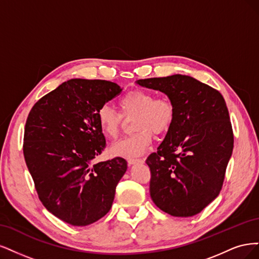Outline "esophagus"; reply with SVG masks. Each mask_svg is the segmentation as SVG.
<instances>
[{"instance_id":"esophagus-1","label":"esophagus","mask_w":259,"mask_h":259,"mask_svg":"<svg viewBox=\"0 0 259 259\" xmlns=\"http://www.w3.org/2000/svg\"><path fill=\"white\" fill-rule=\"evenodd\" d=\"M144 159H135V158H131V159H128V163L131 164H136V163H143Z\"/></svg>"}]
</instances>
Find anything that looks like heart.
<instances>
[{
	"mask_svg": "<svg viewBox=\"0 0 259 259\" xmlns=\"http://www.w3.org/2000/svg\"><path fill=\"white\" fill-rule=\"evenodd\" d=\"M120 114L108 105H102L97 112L100 130L108 139L118 137L124 118L132 119L136 130L112 146L111 152L124 158L138 157L146 152L152 144L153 133L164 135L172 127L175 118V107L166 97H155L151 91L135 89L128 91L118 100Z\"/></svg>",
	"mask_w": 259,
	"mask_h": 259,
	"instance_id": "heart-1",
	"label": "heart"
}]
</instances>
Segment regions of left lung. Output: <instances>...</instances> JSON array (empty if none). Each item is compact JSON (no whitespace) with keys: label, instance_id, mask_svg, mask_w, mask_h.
Returning a JSON list of instances; mask_svg holds the SVG:
<instances>
[{"label":"left lung","instance_id":"8db88e82","mask_svg":"<svg viewBox=\"0 0 259 259\" xmlns=\"http://www.w3.org/2000/svg\"><path fill=\"white\" fill-rule=\"evenodd\" d=\"M137 82L165 94L175 107L172 127L146 159L151 197L172 216H194L219 196L232 154L226 102L219 90L186 75Z\"/></svg>","mask_w":259,"mask_h":259}]
</instances>
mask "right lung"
<instances>
[{"label":"right lung","mask_w":259,"mask_h":259,"mask_svg":"<svg viewBox=\"0 0 259 259\" xmlns=\"http://www.w3.org/2000/svg\"><path fill=\"white\" fill-rule=\"evenodd\" d=\"M121 88L74 78L40 98L28 115L23 156L40 202L58 219L87 226L111 210L127 170L121 157L94 163L106 146L97 112Z\"/></svg>","instance_id":"1"}]
</instances>
